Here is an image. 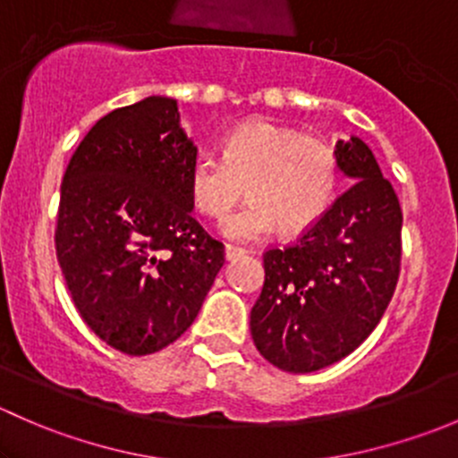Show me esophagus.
I'll list each match as a JSON object with an SVG mask.
<instances>
[{
    "label": "esophagus",
    "instance_id": "esophagus-1",
    "mask_svg": "<svg viewBox=\"0 0 458 458\" xmlns=\"http://www.w3.org/2000/svg\"><path fill=\"white\" fill-rule=\"evenodd\" d=\"M243 255H246V250L239 246H233V243H225V259L228 261H234V259H242Z\"/></svg>",
    "mask_w": 458,
    "mask_h": 458
}]
</instances>
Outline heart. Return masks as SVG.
Returning a JSON list of instances; mask_svg holds the SVG:
<instances>
[{"instance_id": "heart-1", "label": "heart", "mask_w": 458, "mask_h": 458, "mask_svg": "<svg viewBox=\"0 0 458 458\" xmlns=\"http://www.w3.org/2000/svg\"><path fill=\"white\" fill-rule=\"evenodd\" d=\"M251 199L221 221V233L257 242L279 225L284 234L310 230L332 206L339 186L335 148L315 135L272 122L239 126L221 159L199 155L188 170V199L208 219H221L242 194Z\"/></svg>"}]
</instances>
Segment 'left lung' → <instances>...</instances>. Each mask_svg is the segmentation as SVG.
Wrapping results in <instances>:
<instances>
[{
	"label": "left lung",
	"instance_id": "1",
	"mask_svg": "<svg viewBox=\"0 0 458 458\" xmlns=\"http://www.w3.org/2000/svg\"><path fill=\"white\" fill-rule=\"evenodd\" d=\"M354 182L294 243L263 255L250 332L263 359L306 374L348 357L381 321L401 270L399 197L359 137L336 141Z\"/></svg>",
	"mask_w": 458,
	"mask_h": 458
}]
</instances>
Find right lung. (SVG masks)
<instances>
[{"instance_id":"obj_1","label":"right lung","mask_w":458,"mask_h":458,"mask_svg":"<svg viewBox=\"0 0 458 458\" xmlns=\"http://www.w3.org/2000/svg\"><path fill=\"white\" fill-rule=\"evenodd\" d=\"M195 159L177 99L152 95L101 117L64 174V279L88 327L131 357L177 341L224 266V243L192 216Z\"/></svg>"}]
</instances>
